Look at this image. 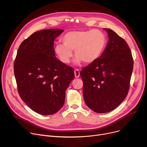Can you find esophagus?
<instances>
[{"label": "esophagus", "instance_id": "34e87169", "mask_svg": "<svg viewBox=\"0 0 147 147\" xmlns=\"http://www.w3.org/2000/svg\"><path fill=\"white\" fill-rule=\"evenodd\" d=\"M74 76H75V78H79V76H80V71H79V69L76 68L74 69Z\"/></svg>", "mask_w": 147, "mask_h": 147}]
</instances>
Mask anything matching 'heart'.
<instances>
[{"label":"heart","instance_id":"1","mask_svg":"<svg viewBox=\"0 0 147 147\" xmlns=\"http://www.w3.org/2000/svg\"><path fill=\"white\" fill-rule=\"evenodd\" d=\"M62 41L63 44L58 43L55 47V53L62 63H69L74 50L76 63L83 61L84 63L90 64L102 55L107 45V37L97 29L73 31L67 33Z\"/></svg>","mask_w":147,"mask_h":147}]
</instances>
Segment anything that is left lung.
<instances>
[{
  "label": "left lung",
  "instance_id": "8db88e82",
  "mask_svg": "<svg viewBox=\"0 0 147 147\" xmlns=\"http://www.w3.org/2000/svg\"><path fill=\"white\" fill-rule=\"evenodd\" d=\"M104 30L109 40L104 52L80 72L84 102L98 113L114 110L126 98L134 67L126 41L112 30Z\"/></svg>",
  "mask_w": 147,
  "mask_h": 147
}]
</instances>
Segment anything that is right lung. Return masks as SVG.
I'll return each mask as SVG.
<instances>
[{
    "label": "right lung",
    "instance_id": "add662e5",
    "mask_svg": "<svg viewBox=\"0 0 147 147\" xmlns=\"http://www.w3.org/2000/svg\"><path fill=\"white\" fill-rule=\"evenodd\" d=\"M63 30L37 31L23 41L15 59L14 74L20 96L31 109L52 115L63 107L74 69L57 58L55 38Z\"/></svg>",
    "mask_w": 147,
    "mask_h": 147
}]
</instances>
